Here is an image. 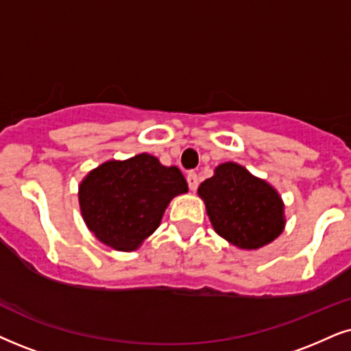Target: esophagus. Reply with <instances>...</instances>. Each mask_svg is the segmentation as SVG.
<instances>
[{
  "label": "esophagus",
  "instance_id": "1",
  "mask_svg": "<svg viewBox=\"0 0 351 351\" xmlns=\"http://www.w3.org/2000/svg\"><path fill=\"white\" fill-rule=\"evenodd\" d=\"M187 184L190 190H195L198 187V176L195 171H190L187 174Z\"/></svg>",
  "mask_w": 351,
  "mask_h": 351
}]
</instances>
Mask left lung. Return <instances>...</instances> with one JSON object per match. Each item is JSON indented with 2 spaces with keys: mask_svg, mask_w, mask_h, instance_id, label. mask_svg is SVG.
<instances>
[{
  "mask_svg": "<svg viewBox=\"0 0 351 351\" xmlns=\"http://www.w3.org/2000/svg\"><path fill=\"white\" fill-rule=\"evenodd\" d=\"M215 231L241 249H258L281 234L283 202L265 180L224 162L198 187Z\"/></svg>",
  "mask_w": 351,
  "mask_h": 351,
  "instance_id": "left-lung-1",
  "label": "left lung"
}]
</instances>
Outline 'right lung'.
<instances>
[{"label":"right lung","mask_w":351,"mask_h":351,"mask_svg":"<svg viewBox=\"0 0 351 351\" xmlns=\"http://www.w3.org/2000/svg\"><path fill=\"white\" fill-rule=\"evenodd\" d=\"M187 190L179 169L143 153L90 171L80 187L81 213L99 241L130 252L156 231L169 202Z\"/></svg>","instance_id":"right-lung-1"}]
</instances>
